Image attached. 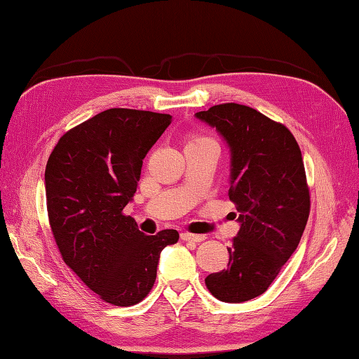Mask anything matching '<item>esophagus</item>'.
<instances>
[{"mask_svg": "<svg viewBox=\"0 0 359 359\" xmlns=\"http://www.w3.org/2000/svg\"><path fill=\"white\" fill-rule=\"evenodd\" d=\"M181 239H182V241H187V242L198 243V242L205 241L206 236H203V234H192V233H181Z\"/></svg>", "mask_w": 359, "mask_h": 359, "instance_id": "34e87169", "label": "esophagus"}]
</instances>
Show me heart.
Instances as JSON below:
<instances>
[{"label": "heart", "mask_w": 359, "mask_h": 359, "mask_svg": "<svg viewBox=\"0 0 359 359\" xmlns=\"http://www.w3.org/2000/svg\"><path fill=\"white\" fill-rule=\"evenodd\" d=\"M200 140H211V139H208V137H195V139H192V142H200Z\"/></svg>", "instance_id": "obj_1"}]
</instances>
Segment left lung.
Listing matches in <instances>:
<instances>
[{"label": "left lung", "mask_w": 359, "mask_h": 359, "mask_svg": "<svg viewBox=\"0 0 359 359\" xmlns=\"http://www.w3.org/2000/svg\"><path fill=\"white\" fill-rule=\"evenodd\" d=\"M195 117L229 147L228 195L241 223L228 267L208 275L206 287L220 302H248L272 285L305 231L311 203L300 147L285 125L243 104H217Z\"/></svg>", "instance_id": "left-lung-1"}]
</instances>
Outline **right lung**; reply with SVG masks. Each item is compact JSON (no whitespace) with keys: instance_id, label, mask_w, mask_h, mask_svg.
<instances>
[{"instance_id":"obj_1","label":"right lung","mask_w":359,"mask_h":359,"mask_svg":"<svg viewBox=\"0 0 359 359\" xmlns=\"http://www.w3.org/2000/svg\"><path fill=\"white\" fill-rule=\"evenodd\" d=\"M172 116L114 107L59 139L45 168L50 226L64 262L101 300L131 306L150 292L162 250L177 229L139 231L123 208L137 191L142 159Z\"/></svg>"}]
</instances>
